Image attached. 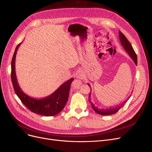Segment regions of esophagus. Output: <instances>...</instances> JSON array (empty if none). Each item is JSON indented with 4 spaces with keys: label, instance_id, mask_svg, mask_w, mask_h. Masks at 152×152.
Wrapping results in <instances>:
<instances>
[{
    "label": "esophagus",
    "instance_id": "esophagus-1",
    "mask_svg": "<svg viewBox=\"0 0 152 152\" xmlns=\"http://www.w3.org/2000/svg\"><path fill=\"white\" fill-rule=\"evenodd\" d=\"M76 77L79 79H84L86 76H85V74L83 72V71L82 70H78L76 72Z\"/></svg>",
    "mask_w": 152,
    "mask_h": 152
}]
</instances>
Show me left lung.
Listing matches in <instances>:
<instances>
[{
  "label": "left lung",
  "instance_id": "1",
  "mask_svg": "<svg viewBox=\"0 0 152 152\" xmlns=\"http://www.w3.org/2000/svg\"><path fill=\"white\" fill-rule=\"evenodd\" d=\"M119 39H120L121 45L123 47V48L124 49V50H126V52L129 54V55L130 56L131 58H132V60L134 61V62L135 63V65H137V55L135 54L131 44L128 41V40L127 39L126 36L121 33V31L119 32ZM87 85H88L91 88V86L89 83H87ZM91 91L92 90H91ZM91 92H90V94L89 95V101L91 103V105L93 110L95 111V112H96L98 114H99V115H112V114H114V113H116L117 111H119V109H120L121 108H122L124 106V105L126 103L127 100H129V97H128L127 99V100L124 101L122 103H121V104L116 105L115 107H113L112 108L111 107V108H100V107H97V105H95L94 103H93V102L91 101Z\"/></svg>",
  "mask_w": 152,
  "mask_h": 152
}]
</instances>
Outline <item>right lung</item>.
<instances>
[{"label":"right lung","mask_w":152,"mask_h":152,"mask_svg":"<svg viewBox=\"0 0 152 152\" xmlns=\"http://www.w3.org/2000/svg\"><path fill=\"white\" fill-rule=\"evenodd\" d=\"M21 43L16 47L12 60L11 78L14 91L21 102L32 112L45 116L56 115L60 112L66 105L68 99L71 83L74 79L70 78L62 84L54 92L46 97L36 99L29 97L20 88L15 72L16 54Z\"/></svg>","instance_id":"right-lung-1"}]
</instances>
